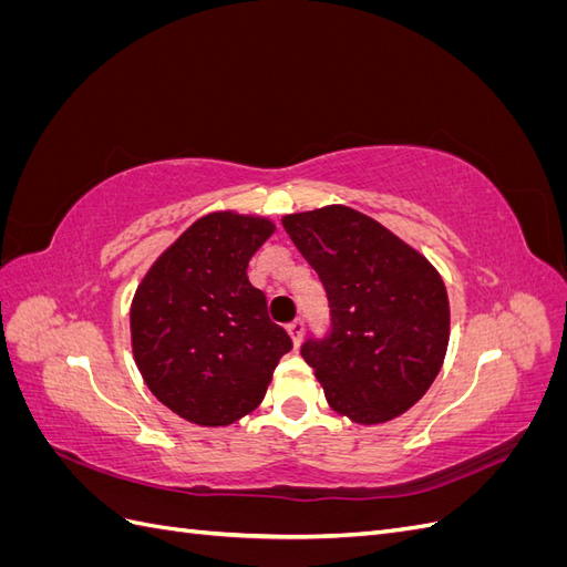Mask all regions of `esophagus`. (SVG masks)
I'll return each instance as SVG.
<instances>
[{
	"label": "esophagus",
	"mask_w": 567,
	"mask_h": 567,
	"mask_svg": "<svg viewBox=\"0 0 567 567\" xmlns=\"http://www.w3.org/2000/svg\"><path fill=\"white\" fill-rule=\"evenodd\" d=\"M288 333H290V338H293V346L298 348L300 342H302V333H305V321L302 319H293L288 323Z\"/></svg>",
	"instance_id": "1"
}]
</instances>
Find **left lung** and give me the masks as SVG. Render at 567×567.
<instances>
[{
    "label": "left lung",
    "instance_id": "1",
    "mask_svg": "<svg viewBox=\"0 0 567 567\" xmlns=\"http://www.w3.org/2000/svg\"><path fill=\"white\" fill-rule=\"evenodd\" d=\"M281 221L331 305V333L300 350L326 402L362 425L404 414L433 385L447 354L450 298L440 271L348 205Z\"/></svg>",
    "mask_w": 567,
    "mask_h": 567
}]
</instances>
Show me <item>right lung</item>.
Wrapping results in <instances>:
<instances>
[{"instance_id": "add662e5", "label": "right lung", "mask_w": 567, "mask_h": 567, "mask_svg": "<svg viewBox=\"0 0 567 567\" xmlns=\"http://www.w3.org/2000/svg\"><path fill=\"white\" fill-rule=\"evenodd\" d=\"M274 229L257 215H203L136 286L134 362L148 390L196 425L219 427L250 414L293 348L246 271Z\"/></svg>"}]
</instances>
